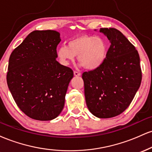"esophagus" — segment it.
Listing matches in <instances>:
<instances>
[{
	"mask_svg": "<svg viewBox=\"0 0 152 152\" xmlns=\"http://www.w3.org/2000/svg\"><path fill=\"white\" fill-rule=\"evenodd\" d=\"M74 74L75 76H80L81 75V74L80 72H78V71H74Z\"/></svg>",
	"mask_w": 152,
	"mask_h": 152,
	"instance_id": "esophagus-1",
	"label": "esophagus"
}]
</instances>
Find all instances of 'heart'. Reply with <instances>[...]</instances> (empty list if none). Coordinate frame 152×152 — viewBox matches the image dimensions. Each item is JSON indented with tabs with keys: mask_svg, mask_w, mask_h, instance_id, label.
I'll return each instance as SVG.
<instances>
[{
	"mask_svg": "<svg viewBox=\"0 0 152 152\" xmlns=\"http://www.w3.org/2000/svg\"><path fill=\"white\" fill-rule=\"evenodd\" d=\"M107 47L102 38L89 36H78L57 50V57L64 65L74 61L75 56L88 70H94L102 65L106 59Z\"/></svg>",
	"mask_w": 152,
	"mask_h": 152,
	"instance_id": "1",
	"label": "heart"
}]
</instances>
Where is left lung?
Returning <instances> with one entry per match:
<instances>
[{
	"label": "left lung",
	"mask_w": 152,
	"mask_h": 152,
	"mask_svg": "<svg viewBox=\"0 0 152 152\" xmlns=\"http://www.w3.org/2000/svg\"><path fill=\"white\" fill-rule=\"evenodd\" d=\"M111 46L98 69L84 72L87 107L98 118L114 117L130 105L142 81L140 58L135 47L117 29L100 28Z\"/></svg>",
	"instance_id": "8db88e82"
}]
</instances>
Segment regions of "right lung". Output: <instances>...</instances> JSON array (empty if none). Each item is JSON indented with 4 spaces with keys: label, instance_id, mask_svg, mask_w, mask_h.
I'll list each match as a JSON object with an SVG mask.
<instances>
[{
    "label": "right lung",
    "instance_id": "1",
    "mask_svg": "<svg viewBox=\"0 0 152 152\" xmlns=\"http://www.w3.org/2000/svg\"><path fill=\"white\" fill-rule=\"evenodd\" d=\"M60 34L31 32L10 54L7 83L23 112L31 118L50 121L62 111L74 72L56 61Z\"/></svg>",
    "mask_w": 152,
    "mask_h": 152
}]
</instances>
